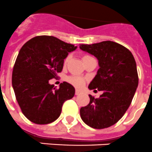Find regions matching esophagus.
Masks as SVG:
<instances>
[{
    "mask_svg": "<svg viewBox=\"0 0 152 152\" xmlns=\"http://www.w3.org/2000/svg\"><path fill=\"white\" fill-rule=\"evenodd\" d=\"M81 93V91H80V90H78V89H76V91H75V95H79V94Z\"/></svg>",
    "mask_w": 152,
    "mask_h": 152,
    "instance_id": "obj_1",
    "label": "esophagus"
}]
</instances>
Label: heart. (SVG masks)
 <instances>
[{
	"label": "heart",
	"mask_w": 152,
	"mask_h": 152,
	"mask_svg": "<svg viewBox=\"0 0 152 152\" xmlns=\"http://www.w3.org/2000/svg\"><path fill=\"white\" fill-rule=\"evenodd\" d=\"M90 57H91V56H88V55H84V56H82V61H83L84 62V61L88 60V59H89ZM68 59H69V56H67V58L65 59V61H64L65 64L67 62ZM67 81L70 82L71 85H73L74 86H75V87H77V88L82 87V86L84 85V84H85L84 79L81 78V77H77V76H71V77H67Z\"/></svg>",
	"instance_id": "1"
}]
</instances>
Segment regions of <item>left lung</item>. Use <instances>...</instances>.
<instances>
[{
	"label": "left lung",
	"instance_id": "obj_1",
	"mask_svg": "<svg viewBox=\"0 0 152 152\" xmlns=\"http://www.w3.org/2000/svg\"><path fill=\"white\" fill-rule=\"evenodd\" d=\"M80 49L99 61V68L88 89L103 92L98 99L89 95L88 105L80 110L81 118L92 128L110 127L126 113L138 85L134 57L128 49L113 41L82 44Z\"/></svg>",
	"mask_w": 152,
	"mask_h": 152
}]
</instances>
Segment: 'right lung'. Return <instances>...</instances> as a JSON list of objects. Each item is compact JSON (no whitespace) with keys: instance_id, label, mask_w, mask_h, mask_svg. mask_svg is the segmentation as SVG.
Instances as JSON below:
<instances>
[{"instance_id":"add662e5","label":"right lung","mask_w":152,"mask_h":152,"mask_svg":"<svg viewBox=\"0 0 152 152\" xmlns=\"http://www.w3.org/2000/svg\"><path fill=\"white\" fill-rule=\"evenodd\" d=\"M76 49L54 36H40L28 40L20 50L12 72V87L22 113L32 123L55 121L64 102L75 96L71 84L64 81L56 89L49 81L61 72L64 59Z\"/></svg>"}]
</instances>
